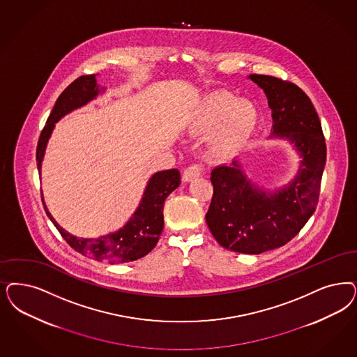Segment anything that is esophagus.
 Here are the masks:
<instances>
[{"label":"esophagus","instance_id":"1","mask_svg":"<svg viewBox=\"0 0 357 357\" xmlns=\"http://www.w3.org/2000/svg\"><path fill=\"white\" fill-rule=\"evenodd\" d=\"M200 174H202V166L191 165L183 172L182 179H183V182H192L194 179H197V176H200Z\"/></svg>","mask_w":357,"mask_h":357}]
</instances>
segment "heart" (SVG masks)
Masks as SVG:
<instances>
[{"mask_svg": "<svg viewBox=\"0 0 357 357\" xmlns=\"http://www.w3.org/2000/svg\"><path fill=\"white\" fill-rule=\"evenodd\" d=\"M259 123L257 105L238 100L228 91H216L197 101L188 114V130L194 135L211 133V148L220 157L241 151L256 133Z\"/></svg>", "mask_w": 357, "mask_h": 357, "instance_id": "b5f03b06", "label": "heart"}]
</instances>
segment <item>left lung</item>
<instances>
[{
    "mask_svg": "<svg viewBox=\"0 0 357 357\" xmlns=\"http://www.w3.org/2000/svg\"><path fill=\"white\" fill-rule=\"evenodd\" d=\"M248 77L268 98L273 117L269 138L293 145L299 166L294 178L274 191L252 182L237 160L215 167L206 222L222 248L259 255L287 244L315 212L327 150L318 113L299 86L268 75Z\"/></svg>",
    "mask_w": 357,
    "mask_h": 357,
    "instance_id": "left-lung-1",
    "label": "left lung"
}]
</instances>
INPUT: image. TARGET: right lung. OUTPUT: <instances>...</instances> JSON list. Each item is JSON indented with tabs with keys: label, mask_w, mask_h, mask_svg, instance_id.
<instances>
[{
	"label": "right lung",
	"mask_w": 357,
	"mask_h": 357,
	"mask_svg": "<svg viewBox=\"0 0 357 357\" xmlns=\"http://www.w3.org/2000/svg\"><path fill=\"white\" fill-rule=\"evenodd\" d=\"M102 92H105V88L98 86L96 75L82 76L63 91L62 95L56 100L38 141L37 165L39 174L47 142L52 135L55 123L66 114L84 107ZM179 185L181 174L176 169L153 174L132 218L119 231L98 236L96 238L76 237L63 229L50 213L43 199V194L42 202L50 220L54 222L63 238L76 252L89 259L108 261L109 264H123L146 256L157 245L160 234L163 231L165 200Z\"/></svg>",
	"instance_id": "right-lung-1"
}]
</instances>
